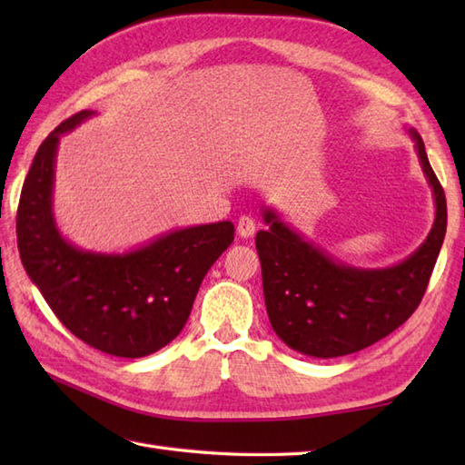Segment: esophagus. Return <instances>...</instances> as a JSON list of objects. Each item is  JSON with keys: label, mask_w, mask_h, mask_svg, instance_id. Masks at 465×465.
Returning <instances> with one entry per match:
<instances>
[{"label": "esophagus", "mask_w": 465, "mask_h": 465, "mask_svg": "<svg viewBox=\"0 0 465 465\" xmlns=\"http://www.w3.org/2000/svg\"><path fill=\"white\" fill-rule=\"evenodd\" d=\"M238 233L242 238H252L255 233V220L250 215H242L238 220Z\"/></svg>", "instance_id": "obj_1"}]
</instances>
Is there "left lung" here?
Listing matches in <instances>:
<instances>
[{
	"mask_svg": "<svg viewBox=\"0 0 465 465\" xmlns=\"http://www.w3.org/2000/svg\"><path fill=\"white\" fill-rule=\"evenodd\" d=\"M421 170L436 200L431 232L408 260L383 270L351 268L305 242L280 215L263 207L270 230L255 235L265 308L273 331L312 358H340L380 341L416 312L446 238V193L416 130Z\"/></svg>",
	"mask_w": 465,
	"mask_h": 465,
	"instance_id": "obj_1",
	"label": "left lung"
}]
</instances>
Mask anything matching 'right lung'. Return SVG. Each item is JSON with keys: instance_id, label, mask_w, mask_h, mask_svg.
<instances>
[{"instance_id": "obj_1", "label": "right lung", "mask_w": 465, "mask_h": 465, "mask_svg": "<svg viewBox=\"0 0 465 465\" xmlns=\"http://www.w3.org/2000/svg\"><path fill=\"white\" fill-rule=\"evenodd\" d=\"M92 115H72L39 145L19 195L17 250L29 280L75 338L117 358H143L183 330L207 270L235 230L232 222L185 227L127 253L84 252L64 240L52 212L59 135Z\"/></svg>"}]
</instances>
